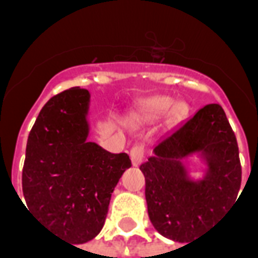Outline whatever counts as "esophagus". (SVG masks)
<instances>
[{
    "label": "esophagus",
    "mask_w": 258,
    "mask_h": 258,
    "mask_svg": "<svg viewBox=\"0 0 258 258\" xmlns=\"http://www.w3.org/2000/svg\"><path fill=\"white\" fill-rule=\"evenodd\" d=\"M130 157H131V162H133V166H140L142 160H144V148L141 145L134 146L131 151H130Z\"/></svg>",
    "instance_id": "esophagus-1"
}]
</instances>
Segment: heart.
<instances>
[{"label": "heart", "mask_w": 258, "mask_h": 258, "mask_svg": "<svg viewBox=\"0 0 258 258\" xmlns=\"http://www.w3.org/2000/svg\"><path fill=\"white\" fill-rule=\"evenodd\" d=\"M172 110L170 111L169 109ZM171 120H179L188 113V106L184 102H175L170 96H153L146 101L142 102L141 105V117L144 118H159L164 116L166 113Z\"/></svg>", "instance_id": "heart-1"}]
</instances>
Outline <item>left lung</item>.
Returning a JSON list of instances; mask_svg holds the SVG:
<instances>
[{
	"instance_id": "obj_1",
	"label": "left lung",
	"mask_w": 258,
	"mask_h": 258,
	"mask_svg": "<svg viewBox=\"0 0 258 258\" xmlns=\"http://www.w3.org/2000/svg\"><path fill=\"white\" fill-rule=\"evenodd\" d=\"M194 154L206 164L205 175L198 180L183 162ZM140 168L151 222L160 235L179 243L189 244L213 227L236 200L242 182L236 137L217 103L202 107L159 141Z\"/></svg>"
}]
</instances>
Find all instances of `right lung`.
I'll list each match as a JSON object with an SVG mask.
<instances>
[{"instance_id": "add662e5", "label": "right lung", "mask_w": 258, "mask_h": 258, "mask_svg": "<svg viewBox=\"0 0 258 258\" xmlns=\"http://www.w3.org/2000/svg\"><path fill=\"white\" fill-rule=\"evenodd\" d=\"M91 94L80 87L44 105L27 140L22 185L29 211L69 243L101 232L127 153H110L90 135Z\"/></svg>"}]
</instances>
